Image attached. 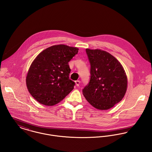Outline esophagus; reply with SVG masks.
Instances as JSON below:
<instances>
[{
	"label": "esophagus",
	"mask_w": 152,
	"mask_h": 152,
	"mask_svg": "<svg viewBox=\"0 0 152 152\" xmlns=\"http://www.w3.org/2000/svg\"><path fill=\"white\" fill-rule=\"evenodd\" d=\"M80 83V82L79 80H76V81H75V83H76V85L77 86H79Z\"/></svg>",
	"instance_id": "34e87169"
}]
</instances>
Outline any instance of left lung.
<instances>
[{"mask_svg": "<svg viewBox=\"0 0 152 152\" xmlns=\"http://www.w3.org/2000/svg\"><path fill=\"white\" fill-rule=\"evenodd\" d=\"M90 64V79L83 89L84 97L92 106L108 110L124 97L127 77L121 63L110 53L101 50L86 49Z\"/></svg>", "mask_w": 152, "mask_h": 152, "instance_id": "8db88e82", "label": "left lung"}]
</instances>
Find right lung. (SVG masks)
Instances as JSON below:
<instances>
[{"label":"right lung","mask_w":152,"mask_h":152,"mask_svg":"<svg viewBox=\"0 0 152 152\" xmlns=\"http://www.w3.org/2000/svg\"><path fill=\"white\" fill-rule=\"evenodd\" d=\"M79 49L66 45H53L35 58L28 70L26 84L29 93L40 104L52 106L62 101L73 89L68 62Z\"/></svg>","instance_id":"obj_1"}]
</instances>
